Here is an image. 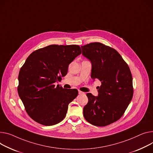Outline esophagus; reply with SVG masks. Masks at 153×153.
Here are the masks:
<instances>
[{
  "label": "esophagus",
  "mask_w": 153,
  "mask_h": 153,
  "mask_svg": "<svg viewBox=\"0 0 153 153\" xmlns=\"http://www.w3.org/2000/svg\"><path fill=\"white\" fill-rule=\"evenodd\" d=\"M79 91V94H83V92L82 91H80V90H79L78 91Z\"/></svg>",
  "instance_id": "obj_1"
}]
</instances>
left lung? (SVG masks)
<instances>
[{
  "label": "left lung",
  "mask_w": 153,
  "mask_h": 153,
  "mask_svg": "<svg viewBox=\"0 0 153 153\" xmlns=\"http://www.w3.org/2000/svg\"><path fill=\"white\" fill-rule=\"evenodd\" d=\"M82 55L91 63V77L98 79V96L87 94L88 103L83 114L94 126L104 127L118 120L133 97L132 76L126 62L117 51L100 42L81 46Z\"/></svg>",
  "instance_id": "left-lung-1"
}]
</instances>
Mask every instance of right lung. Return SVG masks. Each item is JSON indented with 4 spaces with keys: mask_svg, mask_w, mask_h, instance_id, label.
<instances>
[{
    "mask_svg": "<svg viewBox=\"0 0 153 153\" xmlns=\"http://www.w3.org/2000/svg\"><path fill=\"white\" fill-rule=\"evenodd\" d=\"M81 53L77 45H50L35 50L19 70L18 93L27 114L37 123L53 126L66 116L78 95L55 82L66 75L69 65Z\"/></svg>",
    "mask_w": 153,
    "mask_h": 153,
    "instance_id": "add662e5",
    "label": "right lung"
}]
</instances>
